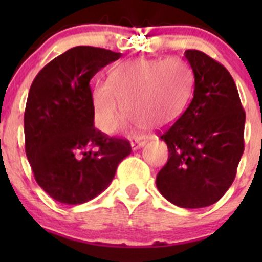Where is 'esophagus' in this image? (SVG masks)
Here are the masks:
<instances>
[{
	"label": "esophagus",
	"mask_w": 262,
	"mask_h": 262,
	"mask_svg": "<svg viewBox=\"0 0 262 262\" xmlns=\"http://www.w3.org/2000/svg\"><path fill=\"white\" fill-rule=\"evenodd\" d=\"M146 143H147L146 139H141V141L133 142V143H132V148H133V150H136V149H138V148L143 147Z\"/></svg>",
	"instance_id": "esophagus-1"
}]
</instances>
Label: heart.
Masks as SVG:
<instances>
[{
	"label": "heart",
	"instance_id": "b5f03b06",
	"mask_svg": "<svg viewBox=\"0 0 262 262\" xmlns=\"http://www.w3.org/2000/svg\"><path fill=\"white\" fill-rule=\"evenodd\" d=\"M194 76L181 59H137L120 64L107 82L92 90L91 101L96 125L112 132L124 113L126 125L173 123L184 112L192 91Z\"/></svg>",
	"mask_w": 262,
	"mask_h": 262
}]
</instances>
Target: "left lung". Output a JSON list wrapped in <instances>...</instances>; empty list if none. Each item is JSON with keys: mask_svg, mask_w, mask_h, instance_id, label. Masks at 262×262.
<instances>
[{"mask_svg": "<svg viewBox=\"0 0 262 262\" xmlns=\"http://www.w3.org/2000/svg\"><path fill=\"white\" fill-rule=\"evenodd\" d=\"M185 58L194 73V96L161 134L168 160L156 185L172 204L195 209L218 202L236 178L245 149L246 114L224 66L195 49L186 50Z\"/></svg>", "mask_w": 262, "mask_h": 262, "instance_id": "obj_1", "label": "left lung"}]
</instances>
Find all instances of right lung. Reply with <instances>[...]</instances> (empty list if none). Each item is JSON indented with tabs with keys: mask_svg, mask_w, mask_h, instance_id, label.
Returning a JSON list of instances; mask_svg holds the SVG:
<instances>
[{
	"mask_svg": "<svg viewBox=\"0 0 262 262\" xmlns=\"http://www.w3.org/2000/svg\"><path fill=\"white\" fill-rule=\"evenodd\" d=\"M121 53L75 47L49 62L31 83L24 114L25 152L39 186L63 204L101 194L130 155L126 139L94 125L90 81Z\"/></svg>",
	"mask_w": 262,
	"mask_h": 262,
	"instance_id": "1",
	"label": "right lung"
}]
</instances>
